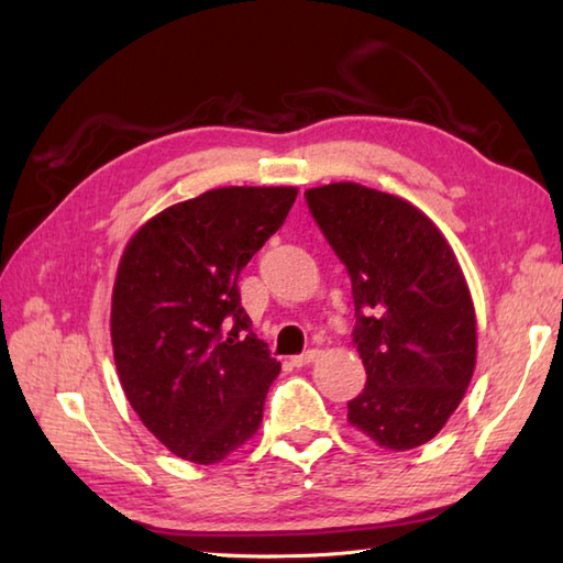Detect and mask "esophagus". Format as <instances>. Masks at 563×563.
<instances>
[{"label":"esophagus","instance_id":"1","mask_svg":"<svg viewBox=\"0 0 563 563\" xmlns=\"http://www.w3.org/2000/svg\"><path fill=\"white\" fill-rule=\"evenodd\" d=\"M317 357H319V351H307V353H302V355H295L292 357V365L295 367H305V365H312L314 361H317Z\"/></svg>","mask_w":563,"mask_h":563}]
</instances>
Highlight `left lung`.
<instances>
[{"mask_svg":"<svg viewBox=\"0 0 563 563\" xmlns=\"http://www.w3.org/2000/svg\"><path fill=\"white\" fill-rule=\"evenodd\" d=\"M319 230L351 275L365 389L349 423L385 450L433 440L476 365V314L460 261L409 200L353 181L305 190Z\"/></svg>","mask_w":563,"mask_h":563,"instance_id":"left-lung-1","label":"left lung"}]
</instances>
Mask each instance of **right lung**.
<instances>
[{
    "mask_svg": "<svg viewBox=\"0 0 563 563\" xmlns=\"http://www.w3.org/2000/svg\"><path fill=\"white\" fill-rule=\"evenodd\" d=\"M297 188H212L130 236L111 343L140 421L181 460L214 464L254 438L280 363L251 331L239 273L280 230Z\"/></svg>",
    "mask_w": 563,
    "mask_h": 563,
    "instance_id": "add662e5",
    "label": "right lung"
}]
</instances>
